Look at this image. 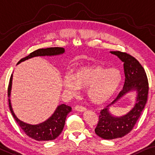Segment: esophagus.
I'll return each mask as SVG.
<instances>
[{
  "label": "esophagus",
  "instance_id": "1",
  "mask_svg": "<svg viewBox=\"0 0 155 155\" xmlns=\"http://www.w3.org/2000/svg\"><path fill=\"white\" fill-rule=\"evenodd\" d=\"M74 110L76 111H78V112H85V111L86 110V107H82V106H79V105H76L75 107H74Z\"/></svg>",
  "mask_w": 155,
  "mask_h": 155
}]
</instances>
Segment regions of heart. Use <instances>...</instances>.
I'll return each instance as SVG.
<instances>
[{
	"label": "heart",
	"instance_id": "1",
	"mask_svg": "<svg viewBox=\"0 0 155 155\" xmlns=\"http://www.w3.org/2000/svg\"><path fill=\"white\" fill-rule=\"evenodd\" d=\"M121 82L120 71L100 65L79 67L71 76L62 78L65 92L75 95L79 88H87L89 100L95 104L105 103L114 96Z\"/></svg>",
	"mask_w": 155,
	"mask_h": 155
}]
</instances>
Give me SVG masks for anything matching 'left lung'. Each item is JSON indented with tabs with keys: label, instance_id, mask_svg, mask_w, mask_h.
Returning <instances> with one entry per match:
<instances>
[{
	"label": "left lung",
	"instance_id": "left-lung-1",
	"mask_svg": "<svg viewBox=\"0 0 155 155\" xmlns=\"http://www.w3.org/2000/svg\"><path fill=\"white\" fill-rule=\"evenodd\" d=\"M110 53L117 55L124 62L125 81L123 89L117 98L100 112L95 132L100 138L105 140L122 138L131 131L145 107L149 90L145 69L136 58L120 51H111ZM130 91H136L137 93L134 107L124 116H113L108 112V107Z\"/></svg>",
	"mask_w": 155,
	"mask_h": 155
}]
</instances>
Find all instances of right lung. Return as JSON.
Returning a JSON list of instances; mask_svg holds the SVG:
<instances>
[{
    "instance_id": "obj_1",
    "label": "right lung",
    "mask_w": 155,
    "mask_h": 155,
    "mask_svg": "<svg viewBox=\"0 0 155 155\" xmlns=\"http://www.w3.org/2000/svg\"><path fill=\"white\" fill-rule=\"evenodd\" d=\"M64 48L60 47L48 48L38 49L36 51L32 52L29 55L25 57L17 62V64L24 61L29 60L30 58H34L38 56H54L59 55L64 53ZM12 74L10 78L9 85L8 88V95L9 99V107L10 110L12 113V117H14L15 120L16 121L17 124L20 126V128L23 130L26 135L34 139L37 141H48L55 140L56 138L60 136L62 133L63 128L64 126L65 120L67 114L71 111V107L64 104H62L58 106V107L55 111V112L52 114L51 117H49L46 121L42 123L31 125V124H27L25 122L19 120L16 117L13 112L11 102H10V97L12 88Z\"/></svg>"
}]
</instances>
